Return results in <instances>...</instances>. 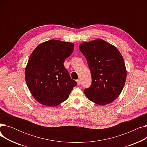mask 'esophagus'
<instances>
[{"label": "esophagus", "mask_w": 147, "mask_h": 147, "mask_svg": "<svg viewBox=\"0 0 147 147\" xmlns=\"http://www.w3.org/2000/svg\"><path fill=\"white\" fill-rule=\"evenodd\" d=\"M77 83H78V85H80V84H81V80H80V79L78 80H77Z\"/></svg>", "instance_id": "1"}]
</instances>
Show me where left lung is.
Here are the masks:
<instances>
[{
  "instance_id": "1",
  "label": "left lung",
  "mask_w": 147,
  "mask_h": 147,
  "mask_svg": "<svg viewBox=\"0 0 147 147\" xmlns=\"http://www.w3.org/2000/svg\"><path fill=\"white\" fill-rule=\"evenodd\" d=\"M79 49L85 57L92 83L84 90L88 99L98 105L112 102L120 94L126 79L125 61L119 51L102 39L82 43Z\"/></svg>"
}]
</instances>
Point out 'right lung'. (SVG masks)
Here are the masks:
<instances>
[{
  "label": "right lung",
  "mask_w": 147,
  "mask_h": 147,
  "mask_svg": "<svg viewBox=\"0 0 147 147\" xmlns=\"http://www.w3.org/2000/svg\"><path fill=\"white\" fill-rule=\"evenodd\" d=\"M74 48L72 43L51 40L38 45L30 55L25 78L31 94L40 104L59 105L77 85L64 65Z\"/></svg>",
  "instance_id": "1"
}]
</instances>
